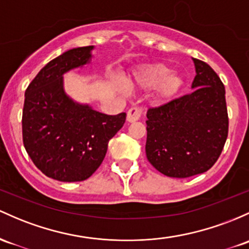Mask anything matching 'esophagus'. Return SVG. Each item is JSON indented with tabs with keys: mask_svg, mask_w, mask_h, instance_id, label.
Wrapping results in <instances>:
<instances>
[{
	"mask_svg": "<svg viewBox=\"0 0 249 249\" xmlns=\"http://www.w3.org/2000/svg\"><path fill=\"white\" fill-rule=\"evenodd\" d=\"M142 114H143V108L141 107H132L127 111V116L126 119L129 123H133L137 122V120L141 118Z\"/></svg>",
	"mask_w": 249,
	"mask_h": 249,
	"instance_id": "34e87169",
	"label": "esophagus"
}]
</instances>
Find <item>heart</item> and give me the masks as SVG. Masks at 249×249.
Listing matches in <instances>:
<instances>
[{"instance_id": "1", "label": "heart", "mask_w": 249, "mask_h": 249, "mask_svg": "<svg viewBox=\"0 0 249 249\" xmlns=\"http://www.w3.org/2000/svg\"><path fill=\"white\" fill-rule=\"evenodd\" d=\"M116 83L118 84V81L116 80ZM129 84L142 89H155V100L163 104L173 100L179 93L184 80L179 73L171 71L168 65L157 62L135 71Z\"/></svg>"}]
</instances>
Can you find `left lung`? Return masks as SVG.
Listing matches in <instances>:
<instances>
[{
    "label": "left lung",
    "mask_w": 249,
    "mask_h": 249,
    "mask_svg": "<svg viewBox=\"0 0 249 249\" xmlns=\"http://www.w3.org/2000/svg\"><path fill=\"white\" fill-rule=\"evenodd\" d=\"M193 61L194 91L146 113L147 160L160 173L176 178L209 170L228 136L225 86L208 64Z\"/></svg>",
    "instance_id": "obj_1"
}]
</instances>
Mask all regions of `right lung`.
I'll list each match as a JSON object with an SVG mask.
<instances>
[{
    "label": "right lung",
    "mask_w": 249,
    "mask_h": 249,
    "mask_svg": "<svg viewBox=\"0 0 249 249\" xmlns=\"http://www.w3.org/2000/svg\"><path fill=\"white\" fill-rule=\"evenodd\" d=\"M93 48L70 49L49 61L24 93V149L36 168L56 181L89 178L105 158L108 141L126 119L124 112L100 113L65 93L64 74L89 64Z\"/></svg>",
    "instance_id": "right-lung-1"
}]
</instances>
